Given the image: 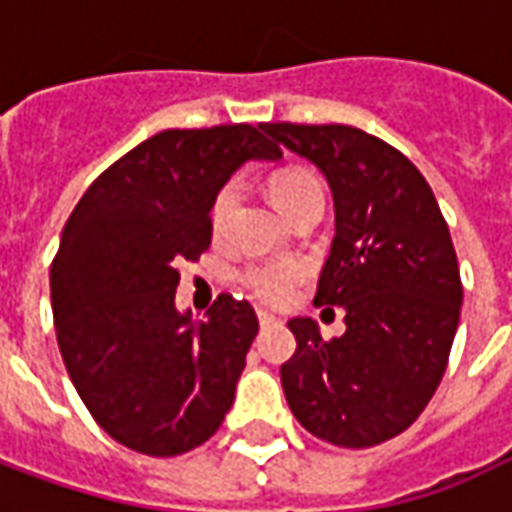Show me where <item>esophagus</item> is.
<instances>
[{
    "instance_id": "34e87169",
    "label": "esophagus",
    "mask_w": 512,
    "mask_h": 512,
    "mask_svg": "<svg viewBox=\"0 0 512 512\" xmlns=\"http://www.w3.org/2000/svg\"><path fill=\"white\" fill-rule=\"evenodd\" d=\"M257 321H260V326H271V323H277L279 318L277 315H271L268 310H257Z\"/></svg>"
}]
</instances>
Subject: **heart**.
Returning a JSON list of instances; mask_svg holds the SVG:
<instances>
[{
    "label": "heart",
    "mask_w": 512,
    "mask_h": 512,
    "mask_svg": "<svg viewBox=\"0 0 512 512\" xmlns=\"http://www.w3.org/2000/svg\"><path fill=\"white\" fill-rule=\"evenodd\" d=\"M238 197H241V186L235 180L224 183L222 189L216 191L211 205V224L216 233L222 230L227 216L233 213ZM268 197L274 202V208L288 219L290 213L301 208L304 202L323 197L321 180L315 178L307 167H282L268 178ZM301 274L304 271L296 263H266V266L246 268L241 279L257 299L279 304V301H288L293 296V288L299 285Z\"/></svg>",
    "instance_id": "obj_1"
}]
</instances>
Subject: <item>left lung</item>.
<instances>
[{
	"label": "left lung",
	"instance_id": "obj_1",
	"mask_svg": "<svg viewBox=\"0 0 512 512\" xmlns=\"http://www.w3.org/2000/svg\"><path fill=\"white\" fill-rule=\"evenodd\" d=\"M274 142L321 169L334 241L315 304L343 307L345 334L288 321L282 365L293 417L312 436L362 450L414 422L436 392L461 318V271L439 202L400 150L354 126L263 123Z\"/></svg>",
	"mask_w": 512,
	"mask_h": 512
}]
</instances>
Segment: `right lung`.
Segmentation results:
<instances>
[{
	"instance_id": "obj_1",
	"label": "right lung",
	"mask_w": 512,
	"mask_h": 512,
	"mask_svg": "<svg viewBox=\"0 0 512 512\" xmlns=\"http://www.w3.org/2000/svg\"><path fill=\"white\" fill-rule=\"evenodd\" d=\"M260 126L161 131L93 180L51 263L62 362L87 411L128 450L172 458L208 441L257 334L222 293L208 321L175 307L178 266L211 246L216 191L246 161H279Z\"/></svg>"
}]
</instances>
